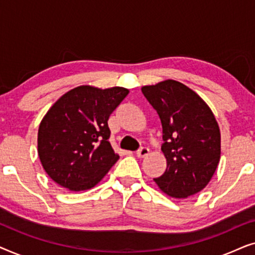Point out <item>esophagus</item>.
Returning a JSON list of instances; mask_svg holds the SVG:
<instances>
[{
	"instance_id": "esophagus-1",
	"label": "esophagus",
	"mask_w": 255,
	"mask_h": 255,
	"mask_svg": "<svg viewBox=\"0 0 255 255\" xmlns=\"http://www.w3.org/2000/svg\"><path fill=\"white\" fill-rule=\"evenodd\" d=\"M148 154H149V149L147 147H140L137 151L138 158H145V156Z\"/></svg>"
}]
</instances>
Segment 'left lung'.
<instances>
[{
	"label": "left lung",
	"instance_id": "1",
	"mask_svg": "<svg viewBox=\"0 0 255 255\" xmlns=\"http://www.w3.org/2000/svg\"><path fill=\"white\" fill-rule=\"evenodd\" d=\"M141 92L162 125L166 172L154 179L169 196L186 198L209 183L221 158V132L208 104L183 83L166 80Z\"/></svg>",
	"mask_w": 255,
	"mask_h": 255
}]
</instances>
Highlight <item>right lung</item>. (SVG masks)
<instances>
[{
  "mask_svg": "<svg viewBox=\"0 0 255 255\" xmlns=\"http://www.w3.org/2000/svg\"><path fill=\"white\" fill-rule=\"evenodd\" d=\"M128 94L122 87L80 86L51 107L38 130V155L54 182L87 190L109 172L120 155L108 140V120Z\"/></svg>",
  "mask_w": 255,
  "mask_h": 255,
  "instance_id": "right-lung-1",
  "label": "right lung"
}]
</instances>
